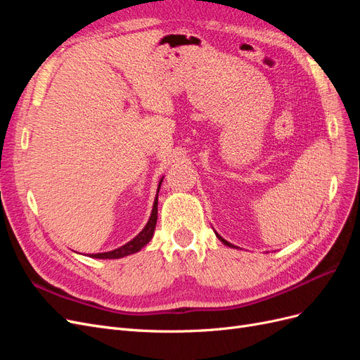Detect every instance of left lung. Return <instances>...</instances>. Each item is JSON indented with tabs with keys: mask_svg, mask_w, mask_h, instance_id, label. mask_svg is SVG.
Wrapping results in <instances>:
<instances>
[{
	"mask_svg": "<svg viewBox=\"0 0 360 360\" xmlns=\"http://www.w3.org/2000/svg\"><path fill=\"white\" fill-rule=\"evenodd\" d=\"M216 237H217V238H219V240H221V242H222L224 245H226V246H230V248H236L234 245H231V243H228V242L225 240V238H222V237H221L219 234H217V233H216Z\"/></svg>",
	"mask_w": 360,
	"mask_h": 360,
	"instance_id": "8db88e82",
	"label": "left lung"
}]
</instances>
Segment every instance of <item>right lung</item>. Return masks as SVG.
Returning <instances> with one entry per match:
<instances>
[{
    "mask_svg": "<svg viewBox=\"0 0 360 360\" xmlns=\"http://www.w3.org/2000/svg\"><path fill=\"white\" fill-rule=\"evenodd\" d=\"M162 180H163V179H160V181H159L158 192H159V189H160ZM156 221H158V193H156V198H155V202H153V210H151L150 219H148L147 225L144 226L143 231H141L136 237H134L132 240L127 242V243L123 245V246H120V248H117V249H114V250H110V252L91 254L90 257H91V258H101V259H115V258H122V257H126V255L138 252V250L143 249V248L151 240V237H153L155 228H156Z\"/></svg>",
    "mask_w": 360,
    "mask_h": 360,
    "instance_id": "right-lung-1",
    "label": "right lung"
}]
</instances>
